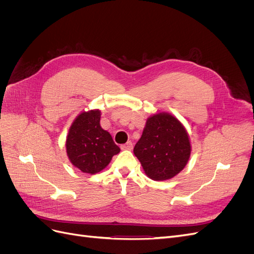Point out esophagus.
<instances>
[{"label": "esophagus", "mask_w": 254, "mask_h": 254, "mask_svg": "<svg viewBox=\"0 0 254 254\" xmlns=\"http://www.w3.org/2000/svg\"><path fill=\"white\" fill-rule=\"evenodd\" d=\"M132 148H133V144H132V142H130V141L121 146L122 150H131Z\"/></svg>", "instance_id": "34e87169"}]
</instances>
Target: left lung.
Segmentation results:
<instances>
[{"label":"left lung","instance_id":"left-lung-1","mask_svg":"<svg viewBox=\"0 0 254 254\" xmlns=\"http://www.w3.org/2000/svg\"><path fill=\"white\" fill-rule=\"evenodd\" d=\"M190 151L186 127L167 112L150 115L133 148L146 176L155 181L168 180L178 175L188 164Z\"/></svg>","mask_w":254,"mask_h":254}]
</instances>
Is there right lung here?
Wrapping results in <instances>:
<instances>
[{
  "mask_svg": "<svg viewBox=\"0 0 254 254\" xmlns=\"http://www.w3.org/2000/svg\"><path fill=\"white\" fill-rule=\"evenodd\" d=\"M101 110L80 112L66 135L65 148L70 162L84 174H97L121 151L111 134L101 126Z\"/></svg>",
  "mask_w": 254,
  "mask_h": 254,
  "instance_id": "1",
  "label": "right lung"
}]
</instances>
